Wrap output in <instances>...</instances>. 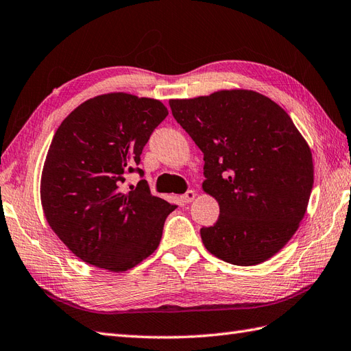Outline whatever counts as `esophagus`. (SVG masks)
<instances>
[{
    "instance_id": "1",
    "label": "esophagus",
    "mask_w": 351,
    "mask_h": 351,
    "mask_svg": "<svg viewBox=\"0 0 351 351\" xmlns=\"http://www.w3.org/2000/svg\"><path fill=\"white\" fill-rule=\"evenodd\" d=\"M194 199H195V193L193 190H189L185 194L181 195L182 203H191Z\"/></svg>"
}]
</instances>
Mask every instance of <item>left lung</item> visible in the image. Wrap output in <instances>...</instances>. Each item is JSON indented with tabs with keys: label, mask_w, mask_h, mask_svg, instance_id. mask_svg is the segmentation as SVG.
I'll return each instance as SVG.
<instances>
[{
	"label": "left lung",
	"mask_w": 351,
	"mask_h": 351,
	"mask_svg": "<svg viewBox=\"0 0 351 351\" xmlns=\"http://www.w3.org/2000/svg\"><path fill=\"white\" fill-rule=\"evenodd\" d=\"M173 118L203 152V191L218 221L203 245L238 266L263 263L298 230L314 184L313 154L281 106L250 89L170 100Z\"/></svg>",
	"instance_id": "left-lung-1"
}]
</instances>
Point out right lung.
I'll list each match as a JSON object with an SVG mask.
<instances>
[{"mask_svg": "<svg viewBox=\"0 0 351 351\" xmlns=\"http://www.w3.org/2000/svg\"><path fill=\"white\" fill-rule=\"evenodd\" d=\"M167 113L160 100L110 93L77 106L56 130L40 199L51 229L85 263L125 272L157 250L176 206L125 176L143 175L133 166Z\"/></svg>", "mask_w": 351, "mask_h": 351, "instance_id": "1", "label": "right lung"}]
</instances>
